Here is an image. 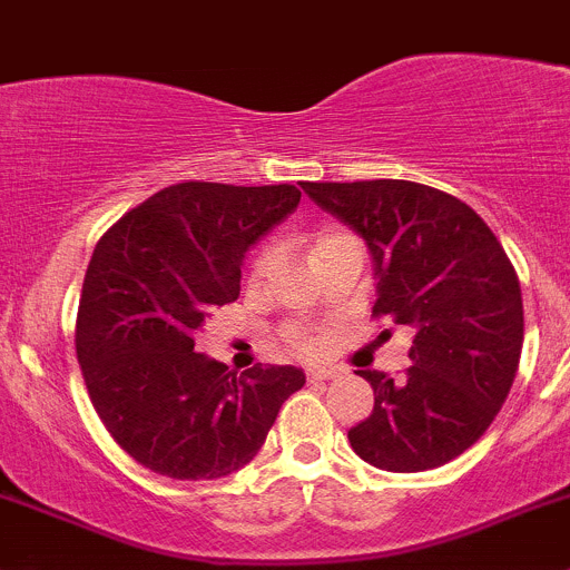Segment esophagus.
Here are the masks:
<instances>
[{"instance_id":"34e87169","label":"esophagus","mask_w":570,"mask_h":570,"mask_svg":"<svg viewBox=\"0 0 570 570\" xmlns=\"http://www.w3.org/2000/svg\"><path fill=\"white\" fill-rule=\"evenodd\" d=\"M338 372L336 370H308V383H322V381H333Z\"/></svg>"}]
</instances>
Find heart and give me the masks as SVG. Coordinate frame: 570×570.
<instances>
[{"label": "heart", "mask_w": 570, "mask_h": 570, "mask_svg": "<svg viewBox=\"0 0 570 570\" xmlns=\"http://www.w3.org/2000/svg\"><path fill=\"white\" fill-rule=\"evenodd\" d=\"M344 237H347V234H338V232H322V234H317V243H314V250H317V248H325V245L336 243V239H344ZM269 258H273V253H269V248L258 250V253H256V258H253V264H250L253 275H262L264 269L269 267ZM289 342H292V347H297V350H312V347H314L312 338H308L306 333H301V331L292 333Z\"/></svg>", "instance_id": "b5f03b06"}]
</instances>
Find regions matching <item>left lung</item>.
<instances>
[{
	"mask_svg": "<svg viewBox=\"0 0 570 570\" xmlns=\"http://www.w3.org/2000/svg\"><path fill=\"white\" fill-rule=\"evenodd\" d=\"M303 189L364 237L377 278L372 317L413 333L400 377L358 372L375 407L350 428V446L386 471L450 463L491 428L519 370L524 303L508 253L471 206L428 184L375 178Z\"/></svg>",
	"mask_w": 570,
	"mask_h": 570,
	"instance_id": "left-lung-1",
	"label": "left lung"
}]
</instances>
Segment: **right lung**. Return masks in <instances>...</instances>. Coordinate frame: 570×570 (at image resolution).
Wrapping results in <instances>:
<instances>
[{
    "mask_svg": "<svg viewBox=\"0 0 570 570\" xmlns=\"http://www.w3.org/2000/svg\"><path fill=\"white\" fill-rule=\"evenodd\" d=\"M301 204L295 184L184 181L126 212L99 239L77 314L90 402L126 455L174 480H217L256 458L297 366H228L195 333L239 297L243 258Z\"/></svg>",
    "mask_w": 570,
    "mask_h": 570,
    "instance_id": "right-lung-1",
    "label": "right lung"
}]
</instances>
